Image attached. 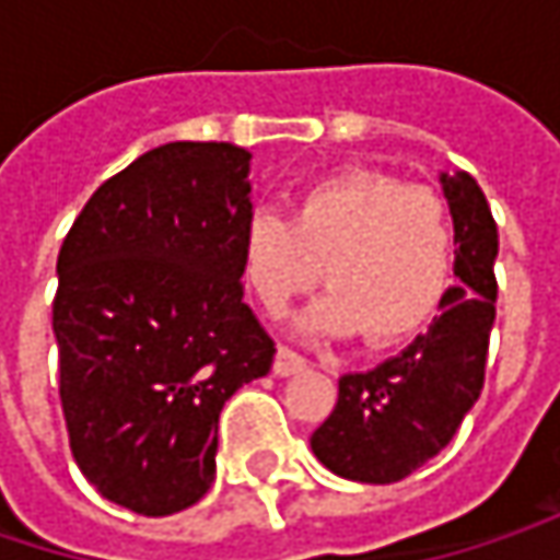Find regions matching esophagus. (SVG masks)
I'll return each instance as SVG.
<instances>
[{"label":"esophagus","instance_id":"obj_1","mask_svg":"<svg viewBox=\"0 0 560 560\" xmlns=\"http://www.w3.org/2000/svg\"><path fill=\"white\" fill-rule=\"evenodd\" d=\"M272 370H276V376H294V373L307 370V360H304L301 353H294L291 347H279V353H276V363H272Z\"/></svg>","mask_w":560,"mask_h":560}]
</instances>
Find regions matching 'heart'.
Wrapping results in <instances>:
<instances>
[{"label": "heart", "mask_w": 560, "mask_h": 560, "mask_svg": "<svg viewBox=\"0 0 560 560\" xmlns=\"http://www.w3.org/2000/svg\"><path fill=\"white\" fill-rule=\"evenodd\" d=\"M243 246L249 284L269 311L314 288L324 269L330 294L304 317V330H363L370 347H389L441 307L454 269V220L438 190L353 168L304 187L294 217L256 210Z\"/></svg>", "instance_id": "obj_1"}]
</instances>
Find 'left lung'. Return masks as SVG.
I'll return each mask as SVG.
<instances>
[{
	"label": "left lung",
	"instance_id": "8db88e82",
	"mask_svg": "<svg viewBox=\"0 0 560 560\" xmlns=\"http://www.w3.org/2000/svg\"><path fill=\"white\" fill-rule=\"evenodd\" d=\"M454 217V276L434 324L398 357L340 380L330 418L311 434L314 457L357 483H398L441 454L483 392L497 320V220L467 171L441 174Z\"/></svg>",
	"mask_w": 560,
	"mask_h": 560
}]
</instances>
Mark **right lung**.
Segmentation results:
<instances>
[{"label": "right lung", "instance_id": "add662e5", "mask_svg": "<svg viewBox=\"0 0 560 560\" xmlns=\"http://www.w3.org/2000/svg\"><path fill=\"white\" fill-rule=\"evenodd\" d=\"M249 152L168 142L96 187L57 253L60 408L80 474L139 515L217 477L226 398L272 370L243 301Z\"/></svg>", "mask_w": 560, "mask_h": 560}]
</instances>
